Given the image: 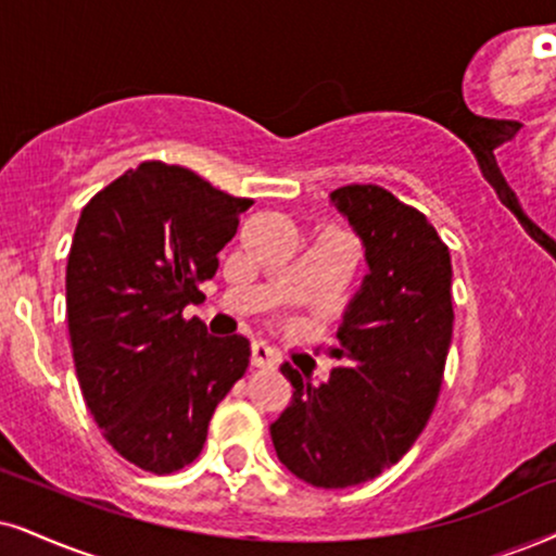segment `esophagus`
I'll use <instances>...</instances> for the list:
<instances>
[{"label": "esophagus", "instance_id": "34e87169", "mask_svg": "<svg viewBox=\"0 0 556 556\" xmlns=\"http://www.w3.org/2000/svg\"><path fill=\"white\" fill-rule=\"evenodd\" d=\"M278 353L267 345L265 340L252 342V366L257 368H276L278 366Z\"/></svg>", "mask_w": 556, "mask_h": 556}]
</instances>
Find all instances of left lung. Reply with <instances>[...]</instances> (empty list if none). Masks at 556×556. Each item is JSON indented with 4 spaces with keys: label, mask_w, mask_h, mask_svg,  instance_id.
Here are the masks:
<instances>
[{
    "label": "left lung",
    "mask_w": 556,
    "mask_h": 556,
    "mask_svg": "<svg viewBox=\"0 0 556 556\" xmlns=\"http://www.w3.org/2000/svg\"><path fill=\"white\" fill-rule=\"evenodd\" d=\"M330 198L366 247L368 276L342 317L330 381L312 387L291 363L280 366L293 396L270 438L291 475L342 490L400 462L428 425L454 304L448 247L425 214L379 185H345Z\"/></svg>",
    "instance_id": "left-lung-1"
}]
</instances>
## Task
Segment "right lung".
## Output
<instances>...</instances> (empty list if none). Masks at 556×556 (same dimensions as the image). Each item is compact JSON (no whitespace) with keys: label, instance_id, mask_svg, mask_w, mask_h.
I'll return each instance as SVG.
<instances>
[{"label":"right lung","instance_id":"1","mask_svg":"<svg viewBox=\"0 0 556 556\" xmlns=\"http://www.w3.org/2000/svg\"><path fill=\"white\" fill-rule=\"evenodd\" d=\"M250 205L193 169L141 162L81 208L66 265L74 366L105 441L143 471L193 464L250 366L242 334L182 317Z\"/></svg>","mask_w":556,"mask_h":556}]
</instances>
